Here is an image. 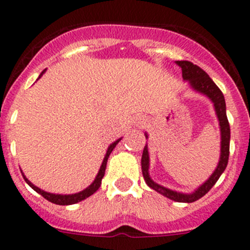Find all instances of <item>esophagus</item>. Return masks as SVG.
<instances>
[{
    "label": "esophagus",
    "mask_w": 250,
    "mask_h": 250,
    "mask_svg": "<svg viewBox=\"0 0 250 250\" xmlns=\"http://www.w3.org/2000/svg\"><path fill=\"white\" fill-rule=\"evenodd\" d=\"M141 123H144V121H141Z\"/></svg>",
    "instance_id": "obj_1"
}]
</instances>
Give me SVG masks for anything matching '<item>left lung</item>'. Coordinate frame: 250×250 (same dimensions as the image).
Returning <instances> with one entry per match:
<instances>
[{
	"instance_id": "left-lung-1",
	"label": "left lung",
	"mask_w": 250,
	"mask_h": 250,
	"mask_svg": "<svg viewBox=\"0 0 250 250\" xmlns=\"http://www.w3.org/2000/svg\"><path fill=\"white\" fill-rule=\"evenodd\" d=\"M183 71V80L188 81L189 86L198 94L204 95L205 98L213 103L214 111H215L216 119L219 121V129H220V156L218 165H216L215 170L213 171L209 178L203 183L202 185L196 188L195 190L191 193H182V191L171 190L169 188H165L163 185L158 184L150 178L149 167H150V156H149V149H147V144L145 145L144 151H143V156H141V170H143V176L144 180L151 189L158 191L161 195L167 196L169 199L174 200L178 203H193L195 200L200 199L202 196H204L208 191L210 190L214 187L218 179L223 174L227 165H228L229 159V143H230V127H229L228 118H227V106H225L224 95L220 91L219 87L214 83L209 75L202 70L199 66L194 65V63L189 62V61H176ZM145 138L149 139L147 132H145Z\"/></svg>"
}]
</instances>
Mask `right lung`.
Segmentation results:
<instances>
[{
	"mask_svg": "<svg viewBox=\"0 0 250 250\" xmlns=\"http://www.w3.org/2000/svg\"><path fill=\"white\" fill-rule=\"evenodd\" d=\"M46 70H43L41 74H40L39 79L41 76H42L43 74H45ZM37 79V80H39ZM123 138L118 139L116 141H114L112 144H110V146L107 147V150H106V154H105V158H104L103 163H101V167H100V170H99L98 175H96V178H95L94 182L91 183V184L89 185V187L86 188V189H83V190L79 191V193H75V194H54V193H48V191H45L42 190V189H40L39 187H36V185H34L32 183L28 180L27 178L25 176V174L22 173V176H23V179H25V182L27 183L28 185H30L32 189H34L35 191H37V193L40 194V195H42L45 199H47L48 202L54 203V204H57V205H71V204H76V203L81 202V200L86 199V198H89V196H91L92 194L95 193V191L98 190L99 188H100L101 185V180H103L104 175H105V169H106V164H107V159H109L110 154H111L112 150L115 149V146L118 145L119 141L121 140Z\"/></svg>",
	"mask_w": 250,
	"mask_h": 250,
	"instance_id": "right-lung-1",
	"label": "right lung"
}]
</instances>
